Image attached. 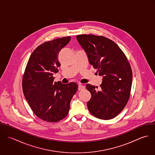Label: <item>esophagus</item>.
Listing matches in <instances>:
<instances>
[{"label": "esophagus", "instance_id": "esophagus-1", "mask_svg": "<svg viewBox=\"0 0 155 155\" xmlns=\"http://www.w3.org/2000/svg\"><path fill=\"white\" fill-rule=\"evenodd\" d=\"M84 89V87L83 85H79V86H78V90H79V91L82 90V89Z\"/></svg>", "mask_w": 155, "mask_h": 155}]
</instances>
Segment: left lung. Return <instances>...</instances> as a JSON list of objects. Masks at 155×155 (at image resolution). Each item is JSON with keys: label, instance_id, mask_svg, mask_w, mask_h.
<instances>
[{"label": "left lung", "instance_id": "left-lung-1", "mask_svg": "<svg viewBox=\"0 0 155 155\" xmlns=\"http://www.w3.org/2000/svg\"><path fill=\"white\" fill-rule=\"evenodd\" d=\"M76 39L89 64L103 78L100 90L86 85L91 94L87 103L89 111L98 119L114 118L124 109L130 95L133 73L127 58L117 45L104 36L81 35Z\"/></svg>", "mask_w": 155, "mask_h": 155}]
</instances>
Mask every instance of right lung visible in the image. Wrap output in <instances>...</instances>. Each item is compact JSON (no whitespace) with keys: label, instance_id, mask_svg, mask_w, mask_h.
I'll list each match as a JSON object with an SVG mask.
<instances>
[{"label":"right lung","instance_id":"add662e5","mask_svg":"<svg viewBox=\"0 0 155 155\" xmlns=\"http://www.w3.org/2000/svg\"><path fill=\"white\" fill-rule=\"evenodd\" d=\"M70 39V36L58 38L38 46L30 57L23 76L24 97L33 113L46 122H57L64 119L78 91L74 82H54L53 74L60 67L58 54Z\"/></svg>","mask_w":155,"mask_h":155}]
</instances>
